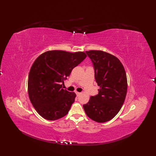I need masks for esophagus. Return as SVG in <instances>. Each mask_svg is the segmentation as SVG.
Instances as JSON below:
<instances>
[{"mask_svg": "<svg viewBox=\"0 0 156 156\" xmlns=\"http://www.w3.org/2000/svg\"><path fill=\"white\" fill-rule=\"evenodd\" d=\"M76 94L77 95V97H78V96H80L81 94L80 92H76Z\"/></svg>", "mask_w": 156, "mask_h": 156, "instance_id": "34e87169", "label": "esophagus"}]
</instances>
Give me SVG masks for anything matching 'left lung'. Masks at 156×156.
I'll list each match as a JSON object with an SVG mask.
<instances>
[{
  "instance_id": "8db88e82",
  "label": "left lung",
  "mask_w": 156,
  "mask_h": 156,
  "mask_svg": "<svg viewBox=\"0 0 156 156\" xmlns=\"http://www.w3.org/2000/svg\"><path fill=\"white\" fill-rule=\"evenodd\" d=\"M93 63L98 94L83 105L88 117L96 122L111 120L121 110L127 91L123 66L115 55L99 50L86 51Z\"/></svg>"
}]
</instances>
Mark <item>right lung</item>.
Wrapping results in <instances>:
<instances>
[{
  "mask_svg": "<svg viewBox=\"0 0 156 156\" xmlns=\"http://www.w3.org/2000/svg\"><path fill=\"white\" fill-rule=\"evenodd\" d=\"M87 58L84 52L52 50L43 53L35 59L28 78V94L39 115L55 121L68 114L76 97L63 89L62 84L73 68Z\"/></svg>",
  "mask_w": 156,
  "mask_h": 156,
  "instance_id": "right-lung-1",
  "label": "right lung"
}]
</instances>
